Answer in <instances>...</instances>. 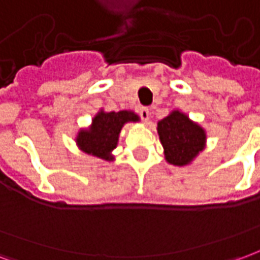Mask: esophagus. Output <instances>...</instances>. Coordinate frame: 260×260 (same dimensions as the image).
I'll list each match as a JSON object with an SVG mask.
<instances>
[{
	"instance_id": "esophagus-1",
	"label": "esophagus",
	"mask_w": 260,
	"mask_h": 260,
	"mask_svg": "<svg viewBox=\"0 0 260 260\" xmlns=\"http://www.w3.org/2000/svg\"><path fill=\"white\" fill-rule=\"evenodd\" d=\"M139 115H141V118L143 122H147L149 119H150V115H152V113H150V110L147 107H142L141 110H139Z\"/></svg>"
}]
</instances>
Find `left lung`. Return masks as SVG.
<instances>
[{"label":"left lung","mask_w":260,"mask_h":260,"mask_svg":"<svg viewBox=\"0 0 260 260\" xmlns=\"http://www.w3.org/2000/svg\"><path fill=\"white\" fill-rule=\"evenodd\" d=\"M157 132L166 160L174 166H186L203 150L206 134L201 126L180 111L158 121Z\"/></svg>","instance_id":"left-lung-1"}]
</instances>
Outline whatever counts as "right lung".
I'll return each instance as SVG.
<instances>
[{
    "mask_svg": "<svg viewBox=\"0 0 260 260\" xmlns=\"http://www.w3.org/2000/svg\"><path fill=\"white\" fill-rule=\"evenodd\" d=\"M139 121V117L132 111L104 113L100 111L93 118L89 129H82L78 134L76 143L82 152L111 161V152L117 147L119 132L126 122Z\"/></svg>",
    "mask_w": 260,
    "mask_h": 260,
    "instance_id": "right-lung-1",
    "label": "right lung"
}]
</instances>
